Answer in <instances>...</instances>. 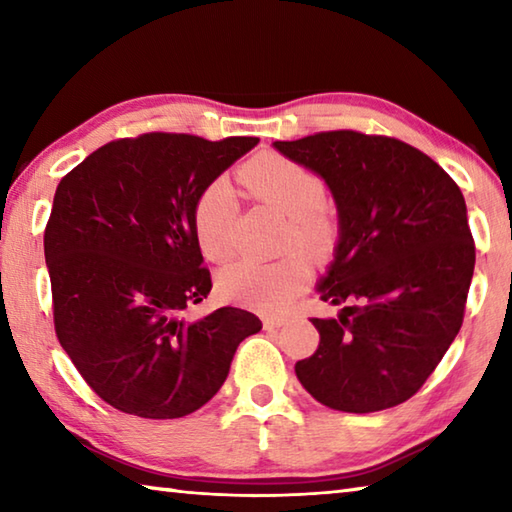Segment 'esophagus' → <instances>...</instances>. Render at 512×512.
<instances>
[{"mask_svg": "<svg viewBox=\"0 0 512 512\" xmlns=\"http://www.w3.org/2000/svg\"><path fill=\"white\" fill-rule=\"evenodd\" d=\"M284 323H287V318H282V316H266L264 318L266 329H277V327H282Z\"/></svg>", "mask_w": 512, "mask_h": 512, "instance_id": "34e87169", "label": "esophagus"}]
</instances>
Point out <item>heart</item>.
I'll return each instance as SVG.
<instances>
[{
    "mask_svg": "<svg viewBox=\"0 0 512 512\" xmlns=\"http://www.w3.org/2000/svg\"><path fill=\"white\" fill-rule=\"evenodd\" d=\"M250 198L287 214L282 244H298L309 253L323 255L334 246L339 221L325 196V185L316 171L277 153H259L237 173ZM237 203L223 180L205 185L192 210V228L201 253L212 262H225L235 253ZM309 262L300 250H289L273 262L237 259L221 268V296L237 305L259 311H280L305 287Z\"/></svg>",
    "mask_w": 512,
    "mask_h": 512,
    "instance_id": "obj_1",
    "label": "heart"
}]
</instances>
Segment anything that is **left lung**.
I'll return each instance as SVG.
<instances>
[{"mask_svg":"<svg viewBox=\"0 0 512 512\" xmlns=\"http://www.w3.org/2000/svg\"><path fill=\"white\" fill-rule=\"evenodd\" d=\"M273 146L316 171L339 212L318 293L343 309L311 318L320 343L296 363L300 384L345 413L406 402L463 325L476 253L461 189L395 137L327 131Z\"/></svg>","mask_w":512,"mask_h":512,"instance_id":"1","label":"left lung"}]
</instances>
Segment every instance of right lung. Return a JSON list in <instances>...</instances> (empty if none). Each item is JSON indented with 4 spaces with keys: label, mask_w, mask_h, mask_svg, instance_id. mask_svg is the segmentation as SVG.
<instances>
[{
    "label": "right lung",
    "mask_w": 512,
    "mask_h": 512,
    "mask_svg": "<svg viewBox=\"0 0 512 512\" xmlns=\"http://www.w3.org/2000/svg\"><path fill=\"white\" fill-rule=\"evenodd\" d=\"M257 142L144 133L108 142L60 180L45 228L56 336L117 411L194 413L223 386L239 343L262 329L237 307L183 316L212 289L192 228L196 196Z\"/></svg>",
    "instance_id": "obj_1"
}]
</instances>
